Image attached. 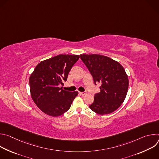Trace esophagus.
Segmentation results:
<instances>
[{
    "label": "esophagus",
    "instance_id": "esophagus-1",
    "mask_svg": "<svg viewBox=\"0 0 159 159\" xmlns=\"http://www.w3.org/2000/svg\"><path fill=\"white\" fill-rule=\"evenodd\" d=\"M79 94H80V95H82V96H84V95L86 94V93H85V92H80Z\"/></svg>",
    "mask_w": 159,
    "mask_h": 159
}]
</instances>
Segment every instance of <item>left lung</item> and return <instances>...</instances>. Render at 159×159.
Segmentation results:
<instances>
[{
    "instance_id": "1",
    "label": "left lung",
    "mask_w": 159,
    "mask_h": 159,
    "mask_svg": "<svg viewBox=\"0 0 159 159\" xmlns=\"http://www.w3.org/2000/svg\"><path fill=\"white\" fill-rule=\"evenodd\" d=\"M80 58L93 77L94 84L100 83L101 92L94 95L90 109L99 115L116 111L123 102L128 92V77L123 66L107 57L80 55Z\"/></svg>"
}]
</instances>
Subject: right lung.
Segmentation results:
<instances>
[{"mask_svg":"<svg viewBox=\"0 0 159 159\" xmlns=\"http://www.w3.org/2000/svg\"><path fill=\"white\" fill-rule=\"evenodd\" d=\"M79 58V55H59L36 65L29 80L31 96L45 114L57 117L70 109L78 92L66 91L60 86Z\"/></svg>","mask_w":159,"mask_h":159,"instance_id":"1","label":"right lung"}]
</instances>
